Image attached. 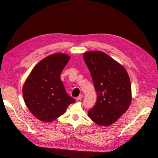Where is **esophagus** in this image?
<instances>
[{"instance_id":"1","label":"esophagus","mask_w":158,"mask_h":158,"mask_svg":"<svg viewBox=\"0 0 158 158\" xmlns=\"http://www.w3.org/2000/svg\"><path fill=\"white\" fill-rule=\"evenodd\" d=\"M82 98V95H79L77 98H76V100L77 101H81Z\"/></svg>"}]
</instances>
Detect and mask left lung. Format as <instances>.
Segmentation results:
<instances>
[{
	"mask_svg": "<svg viewBox=\"0 0 158 158\" xmlns=\"http://www.w3.org/2000/svg\"><path fill=\"white\" fill-rule=\"evenodd\" d=\"M83 58L97 94V102L88 115L97 125L110 126L127 111L131 103L129 75L121 64L104 52H86Z\"/></svg>",
	"mask_w": 158,
	"mask_h": 158,
	"instance_id": "1",
	"label": "left lung"
}]
</instances>
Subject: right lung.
<instances>
[{"instance_id":"1","label":"right lung","mask_w":158,"mask_h":158,"mask_svg":"<svg viewBox=\"0 0 158 158\" xmlns=\"http://www.w3.org/2000/svg\"><path fill=\"white\" fill-rule=\"evenodd\" d=\"M70 59V56L63 53L47 56L33 68L24 82V102L30 112L41 121L56 120L75 102L66 94L60 78Z\"/></svg>"}]
</instances>
